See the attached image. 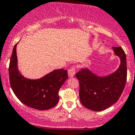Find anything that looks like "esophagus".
I'll return each instance as SVG.
<instances>
[{
  "instance_id": "34e87169",
  "label": "esophagus",
  "mask_w": 135,
  "mask_h": 135,
  "mask_svg": "<svg viewBox=\"0 0 135 135\" xmlns=\"http://www.w3.org/2000/svg\"><path fill=\"white\" fill-rule=\"evenodd\" d=\"M75 74V69L74 68H71L68 70V76L69 77H73Z\"/></svg>"
}]
</instances>
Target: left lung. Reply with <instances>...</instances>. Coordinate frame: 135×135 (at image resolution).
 I'll list each match as a JSON object with an SVG mask.
<instances>
[{
    "mask_svg": "<svg viewBox=\"0 0 135 135\" xmlns=\"http://www.w3.org/2000/svg\"><path fill=\"white\" fill-rule=\"evenodd\" d=\"M120 64L113 73L99 76L88 68H82L76 73L80 84L79 97L84 107L94 111H101L117 102L125 88L127 80V61L121 47H112Z\"/></svg>",
    "mask_w": 135,
    "mask_h": 135,
    "instance_id": "1",
    "label": "left lung"
}]
</instances>
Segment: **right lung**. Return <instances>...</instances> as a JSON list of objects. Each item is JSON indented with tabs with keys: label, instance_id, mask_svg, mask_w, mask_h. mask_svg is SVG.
Segmentation results:
<instances>
[{
	"label": "right lung",
	"instance_id": "1",
	"mask_svg": "<svg viewBox=\"0 0 135 135\" xmlns=\"http://www.w3.org/2000/svg\"><path fill=\"white\" fill-rule=\"evenodd\" d=\"M17 45L13 47L9 66V81L15 95L32 109L45 110L54 107L59 101L58 91L68 79V71L55 69L40 79H28L18 68Z\"/></svg>",
	"mask_w": 135,
	"mask_h": 135
}]
</instances>
